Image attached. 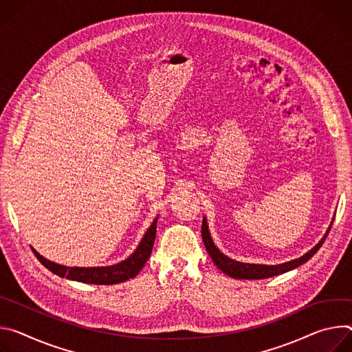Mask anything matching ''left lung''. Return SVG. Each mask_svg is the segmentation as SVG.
Here are the masks:
<instances>
[{
  "label": "left lung",
  "mask_w": 352,
  "mask_h": 352,
  "mask_svg": "<svg viewBox=\"0 0 352 352\" xmlns=\"http://www.w3.org/2000/svg\"><path fill=\"white\" fill-rule=\"evenodd\" d=\"M334 221V218H333ZM333 221L330 222L329 229L326 230V233L323 235V238L319 241V243L311 248L309 252H306L303 256L294 258L291 261L287 263H281V264H276V265H267V264H253V263H242V261H236L228 256H225L214 243L211 233L208 229V222L207 218H203V226H201V236H203V242L204 246L210 254V257L212 258L214 264L222 271L225 272L226 276L236 278V280H263V278H270L274 276H280L284 274L287 271H291L299 265H302L303 263H306L310 257H314V254L322 248L323 242L326 241L329 232L331 229Z\"/></svg>",
  "instance_id": "obj_1"
}]
</instances>
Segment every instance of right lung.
<instances>
[{"label":"right lung","instance_id":"1","mask_svg":"<svg viewBox=\"0 0 352 352\" xmlns=\"http://www.w3.org/2000/svg\"><path fill=\"white\" fill-rule=\"evenodd\" d=\"M158 218L160 215L153 219L151 226L146 229L137 249L126 260L116 263L113 265L68 267V265H63V264L47 260L37 250H34L32 246L30 248L34 256L37 257V260L58 277H63L71 281L85 283V284H98V285L119 284L130 278H134L141 271V268L145 265L146 260L149 258L153 248L155 236H156V223H158Z\"/></svg>","mask_w":352,"mask_h":352}]
</instances>
